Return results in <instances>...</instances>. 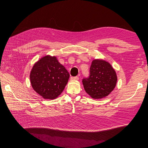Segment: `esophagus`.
<instances>
[{"mask_svg":"<svg viewBox=\"0 0 148 148\" xmlns=\"http://www.w3.org/2000/svg\"><path fill=\"white\" fill-rule=\"evenodd\" d=\"M71 80H79V77H78L77 76H76V77H71Z\"/></svg>","mask_w":148,"mask_h":148,"instance_id":"obj_1","label":"esophagus"}]
</instances>
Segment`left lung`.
I'll list each match as a JSON object with an SVG mask.
<instances>
[{
	"mask_svg": "<svg viewBox=\"0 0 148 148\" xmlns=\"http://www.w3.org/2000/svg\"><path fill=\"white\" fill-rule=\"evenodd\" d=\"M116 71L109 62L95 59L92 62L89 77L83 79L84 90L94 99H100L109 95L117 83Z\"/></svg>",
	"mask_w": 148,
	"mask_h": 148,
	"instance_id": "1",
	"label": "left lung"
}]
</instances>
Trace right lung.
<instances>
[{
	"label": "right lung",
	"instance_id": "1",
	"mask_svg": "<svg viewBox=\"0 0 148 148\" xmlns=\"http://www.w3.org/2000/svg\"><path fill=\"white\" fill-rule=\"evenodd\" d=\"M69 73L56 56L46 55L34 65L30 74L32 88L45 99H55L68 83Z\"/></svg>",
	"mask_w": 148,
	"mask_h": 148
}]
</instances>
